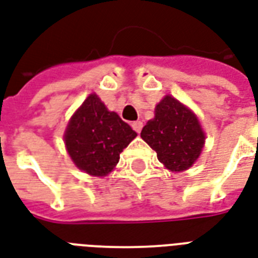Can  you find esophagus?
I'll list each match as a JSON object with an SVG mask.
<instances>
[{
  "instance_id": "esophagus-1",
  "label": "esophagus",
  "mask_w": 258,
  "mask_h": 258,
  "mask_svg": "<svg viewBox=\"0 0 258 258\" xmlns=\"http://www.w3.org/2000/svg\"><path fill=\"white\" fill-rule=\"evenodd\" d=\"M132 127H133V131L140 133L141 129H143V122L141 121H135V122H132Z\"/></svg>"
}]
</instances>
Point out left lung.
<instances>
[{
  "label": "left lung",
  "instance_id": "8db88e82",
  "mask_svg": "<svg viewBox=\"0 0 258 258\" xmlns=\"http://www.w3.org/2000/svg\"><path fill=\"white\" fill-rule=\"evenodd\" d=\"M141 139L156 151L157 159L171 172H183L201 156L205 132L192 110L165 95L141 131Z\"/></svg>",
  "mask_w": 258,
  "mask_h": 258
}]
</instances>
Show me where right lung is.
I'll return each mask as SVG.
<instances>
[{
    "label": "right lung",
    "instance_id": "obj_1",
    "mask_svg": "<svg viewBox=\"0 0 258 258\" xmlns=\"http://www.w3.org/2000/svg\"><path fill=\"white\" fill-rule=\"evenodd\" d=\"M137 133L97 94H90L70 119L64 144L71 160L91 176H106Z\"/></svg>",
    "mask_w": 258,
    "mask_h": 258
}]
</instances>
